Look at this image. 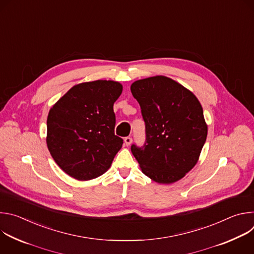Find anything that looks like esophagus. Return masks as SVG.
I'll use <instances>...</instances> for the list:
<instances>
[{"instance_id":"esophagus-1","label":"esophagus","mask_w":254,"mask_h":254,"mask_svg":"<svg viewBox=\"0 0 254 254\" xmlns=\"http://www.w3.org/2000/svg\"><path fill=\"white\" fill-rule=\"evenodd\" d=\"M131 142H132V138L130 137V136H127L126 138H125V144L127 147H128V146H130L131 144Z\"/></svg>"}]
</instances>
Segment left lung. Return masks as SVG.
Segmentation results:
<instances>
[{
	"instance_id": "obj_1",
	"label": "left lung",
	"mask_w": 254,
	"mask_h": 254,
	"mask_svg": "<svg viewBox=\"0 0 254 254\" xmlns=\"http://www.w3.org/2000/svg\"><path fill=\"white\" fill-rule=\"evenodd\" d=\"M133 97L146 123L147 142L131 146L141 172L159 184H173L197 164L208 126L196 95L176 80L156 75L134 81Z\"/></svg>"
}]
</instances>
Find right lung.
<instances>
[{
	"mask_svg": "<svg viewBox=\"0 0 254 254\" xmlns=\"http://www.w3.org/2000/svg\"><path fill=\"white\" fill-rule=\"evenodd\" d=\"M123 84L95 80L72 86L50 108L47 148L60 169L78 181L104 174L123 147L114 104Z\"/></svg>",
	"mask_w": 254,
	"mask_h": 254,
	"instance_id": "obj_1",
	"label": "right lung"
}]
</instances>
